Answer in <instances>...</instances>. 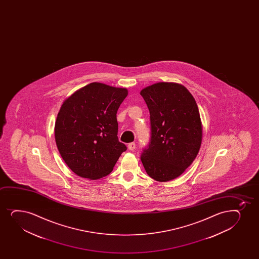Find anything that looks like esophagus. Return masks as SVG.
Wrapping results in <instances>:
<instances>
[{
  "label": "esophagus",
  "instance_id": "esophagus-1",
  "mask_svg": "<svg viewBox=\"0 0 259 259\" xmlns=\"http://www.w3.org/2000/svg\"><path fill=\"white\" fill-rule=\"evenodd\" d=\"M128 149H130V150H131V151H132V150H134V149H136V143H128Z\"/></svg>",
  "mask_w": 259,
  "mask_h": 259
}]
</instances>
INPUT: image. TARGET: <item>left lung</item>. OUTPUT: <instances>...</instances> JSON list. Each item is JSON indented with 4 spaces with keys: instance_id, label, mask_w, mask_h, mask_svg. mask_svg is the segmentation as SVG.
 I'll return each mask as SVG.
<instances>
[{
    "instance_id": "obj_1",
    "label": "left lung",
    "mask_w": 259,
    "mask_h": 259,
    "mask_svg": "<svg viewBox=\"0 0 259 259\" xmlns=\"http://www.w3.org/2000/svg\"><path fill=\"white\" fill-rule=\"evenodd\" d=\"M149 108L151 140L141 156L155 181L177 178L193 163L202 142V123L193 95L182 84L159 82L140 93Z\"/></svg>"
}]
</instances>
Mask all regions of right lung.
Instances as JSON below:
<instances>
[{
  "label": "right lung",
  "mask_w": 259,
  "mask_h": 259,
  "mask_svg": "<svg viewBox=\"0 0 259 259\" xmlns=\"http://www.w3.org/2000/svg\"><path fill=\"white\" fill-rule=\"evenodd\" d=\"M128 95L126 88L91 83L63 102L54 136L66 165L82 178L108 176L127 148L117 137L116 112Z\"/></svg>",
  "instance_id": "1"
}]
</instances>
